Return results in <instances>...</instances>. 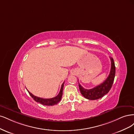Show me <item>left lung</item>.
Returning <instances> with one entry per match:
<instances>
[{"label":"left lung","instance_id":"1","mask_svg":"<svg viewBox=\"0 0 134 134\" xmlns=\"http://www.w3.org/2000/svg\"><path fill=\"white\" fill-rule=\"evenodd\" d=\"M111 62V70L109 76L103 83L93 88L87 90L81 86L79 83L80 92L82 96L90 100H94L102 98L109 92L114 83L115 76V66L114 59L110 57Z\"/></svg>","mask_w":134,"mask_h":134}]
</instances>
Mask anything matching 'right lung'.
I'll use <instances>...</instances> for the list:
<instances>
[{
    "instance_id": "right-lung-1",
    "label": "right lung",
    "mask_w": 134,
    "mask_h": 134,
    "mask_svg": "<svg viewBox=\"0 0 134 134\" xmlns=\"http://www.w3.org/2000/svg\"><path fill=\"white\" fill-rule=\"evenodd\" d=\"M64 82L62 83L61 90H60V91L57 96H55L53 98H43L37 97L36 96L33 95L31 92H29V91L27 90L29 94L35 100L36 102H39L41 103V104L45 105V106H53L54 105L57 104V103L61 101L62 96V93H63V86H64Z\"/></svg>"
}]
</instances>
